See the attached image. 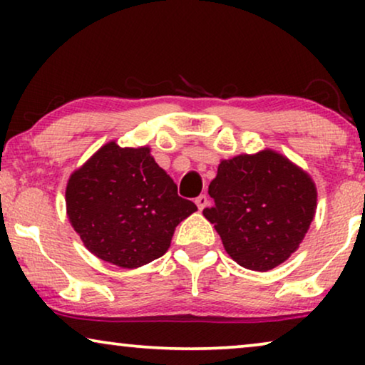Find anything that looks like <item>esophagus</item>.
<instances>
[{"mask_svg": "<svg viewBox=\"0 0 365 365\" xmlns=\"http://www.w3.org/2000/svg\"><path fill=\"white\" fill-rule=\"evenodd\" d=\"M194 202H196L199 211H202V209L207 206V196H206V194H201V196L196 197V201H194Z\"/></svg>", "mask_w": 365, "mask_h": 365, "instance_id": "obj_1", "label": "esophagus"}]
</instances>
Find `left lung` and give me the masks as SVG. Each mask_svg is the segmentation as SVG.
Returning <instances> with one entry per match:
<instances>
[{
  "label": "left lung",
  "instance_id": "obj_1",
  "mask_svg": "<svg viewBox=\"0 0 365 365\" xmlns=\"http://www.w3.org/2000/svg\"><path fill=\"white\" fill-rule=\"evenodd\" d=\"M214 206L202 211L239 266L271 271L287 261L317 207L312 178L272 149L219 163L209 184Z\"/></svg>",
  "mask_w": 365,
  "mask_h": 365
}]
</instances>
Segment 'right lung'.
Wrapping results in <instances>:
<instances>
[{"instance_id": "right-lung-1", "label": "right lung", "mask_w": 365, "mask_h": 365, "mask_svg": "<svg viewBox=\"0 0 365 365\" xmlns=\"http://www.w3.org/2000/svg\"><path fill=\"white\" fill-rule=\"evenodd\" d=\"M151 156V149L109 141L68 179L66 214L89 252L136 269L161 257L174 229L196 212Z\"/></svg>"}]
</instances>
